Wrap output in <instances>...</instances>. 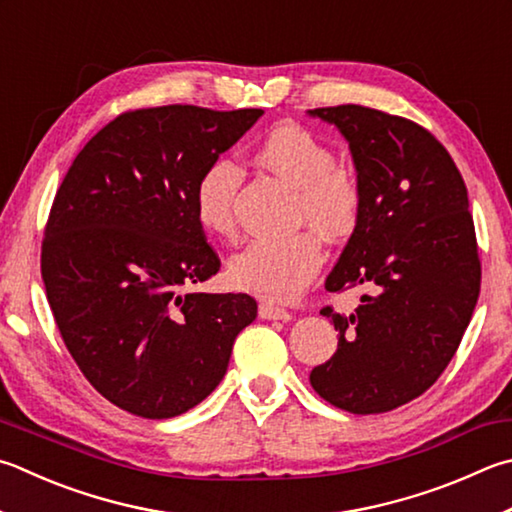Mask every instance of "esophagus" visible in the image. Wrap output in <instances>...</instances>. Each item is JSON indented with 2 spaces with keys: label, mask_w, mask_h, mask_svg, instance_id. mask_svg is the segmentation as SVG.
<instances>
[{
  "label": "esophagus",
  "mask_w": 512,
  "mask_h": 512,
  "mask_svg": "<svg viewBox=\"0 0 512 512\" xmlns=\"http://www.w3.org/2000/svg\"><path fill=\"white\" fill-rule=\"evenodd\" d=\"M259 318L262 320H291L293 313L282 309V306H277V304L262 302L259 304Z\"/></svg>",
  "instance_id": "obj_1"
}]
</instances>
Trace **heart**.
<instances>
[{
    "mask_svg": "<svg viewBox=\"0 0 512 512\" xmlns=\"http://www.w3.org/2000/svg\"><path fill=\"white\" fill-rule=\"evenodd\" d=\"M255 159L295 188V219L331 239L347 237L358 226L362 185L349 167L336 163L327 143L300 125H280L257 145ZM239 165L221 156L206 165L194 185L192 203L199 226L217 239L237 230L235 197ZM324 259L320 237L300 230L288 237H262L230 259L228 273L237 288L266 300H291L313 280Z\"/></svg>",
    "mask_w": 512,
    "mask_h": 512,
    "instance_id": "1",
    "label": "heart"
}]
</instances>
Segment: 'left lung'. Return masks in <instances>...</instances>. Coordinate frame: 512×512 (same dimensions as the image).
<instances>
[{
    "mask_svg": "<svg viewBox=\"0 0 512 512\" xmlns=\"http://www.w3.org/2000/svg\"><path fill=\"white\" fill-rule=\"evenodd\" d=\"M349 141L362 212L327 291L365 286L351 315L324 306L338 349L311 371L324 401L383 414L443 374L475 311L481 262L468 190L448 150L414 120L362 105L309 111Z\"/></svg>",
    "mask_w": 512,
    "mask_h": 512,
    "instance_id": "8db88e82",
    "label": "left lung"
}]
</instances>
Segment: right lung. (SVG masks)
Segmentation results:
<instances>
[{
    "mask_svg": "<svg viewBox=\"0 0 512 512\" xmlns=\"http://www.w3.org/2000/svg\"><path fill=\"white\" fill-rule=\"evenodd\" d=\"M262 109H129L78 152L42 239L46 300L96 392L143 418H172L212 394L237 333L257 315L246 293H183L219 255L194 215V185Z\"/></svg>",
    "mask_w": 512,
    "mask_h": 512,
    "instance_id": "right-lung-1",
    "label": "right lung"
}]
</instances>
